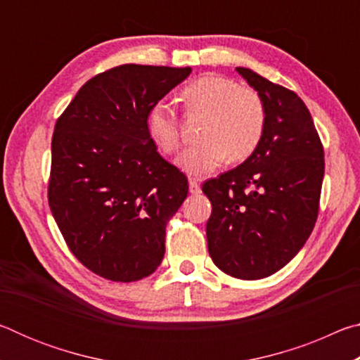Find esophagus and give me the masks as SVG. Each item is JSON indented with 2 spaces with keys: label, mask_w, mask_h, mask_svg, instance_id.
Wrapping results in <instances>:
<instances>
[{
  "label": "esophagus",
  "mask_w": 360,
  "mask_h": 360,
  "mask_svg": "<svg viewBox=\"0 0 360 360\" xmlns=\"http://www.w3.org/2000/svg\"><path fill=\"white\" fill-rule=\"evenodd\" d=\"M188 191H191L192 195H198L202 192V188H200V182L197 178H188Z\"/></svg>",
  "instance_id": "esophagus-1"
}]
</instances>
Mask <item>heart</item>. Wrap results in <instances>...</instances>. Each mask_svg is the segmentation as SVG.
<instances>
[{"mask_svg":"<svg viewBox=\"0 0 360 360\" xmlns=\"http://www.w3.org/2000/svg\"><path fill=\"white\" fill-rule=\"evenodd\" d=\"M188 112L206 114L203 141L187 146L176 165L188 176H205L222 167L225 160H245L264 136L266 109L259 92L241 87L233 79L210 75L198 77L182 90ZM148 135L163 154L179 146V127L172 106L165 101L152 105L148 114Z\"/></svg>","mask_w":360,"mask_h":360,"instance_id":"heart-1","label":"heart"}]
</instances>
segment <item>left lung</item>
Returning <instances> with one entry per match:
<instances>
[{
  "label": "left lung",
  "mask_w": 360,
  "mask_h": 360,
  "mask_svg": "<svg viewBox=\"0 0 360 360\" xmlns=\"http://www.w3.org/2000/svg\"><path fill=\"white\" fill-rule=\"evenodd\" d=\"M236 72L264 100L266 125L257 149L240 167L203 184L212 205L206 238L224 273L260 279L289 264L311 235L324 149L300 96L252 70Z\"/></svg>",
  "instance_id": "left-lung-1"
}]
</instances>
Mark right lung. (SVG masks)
<instances>
[{
  "instance_id": "1",
  "label": "right lung",
  "mask_w": 360,
  "mask_h": 360,
  "mask_svg": "<svg viewBox=\"0 0 360 360\" xmlns=\"http://www.w3.org/2000/svg\"><path fill=\"white\" fill-rule=\"evenodd\" d=\"M192 68L122 65L85 82L52 136L49 206L82 265L111 281L149 276L187 178L157 152L148 114Z\"/></svg>"
}]
</instances>
